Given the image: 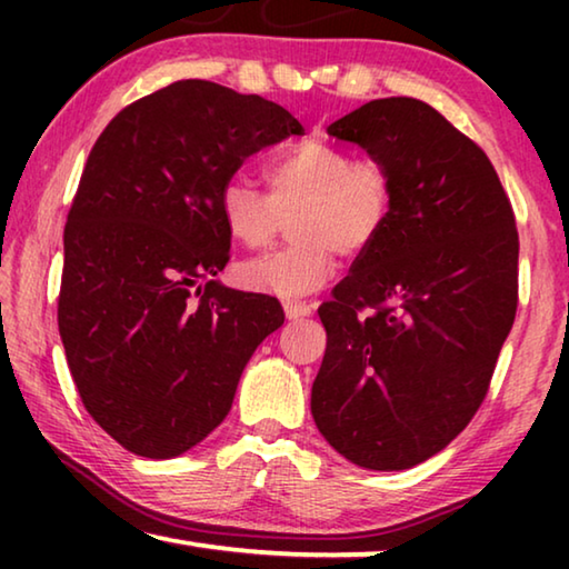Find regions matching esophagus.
<instances>
[{
	"label": "esophagus",
	"instance_id": "esophagus-1",
	"mask_svg": "<svg viewBox=\"0 0 569 569\" xmlns=\"http://www.w3.org/2000/svg\"><path fill=\"white\" fill-rule=\"evenodd\" d=\"M283 308H286L288 319H293V321L306 319V316H311V311H313V306L306 303V301H286Z\"/></svg>",
	"mask_w": 569,
	"mask_h": 569
}]
</instances>
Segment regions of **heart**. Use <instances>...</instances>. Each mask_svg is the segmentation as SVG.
<instances>
[{
  "label": "heart",
  "mask_w": 569,
  "mask_h": 569,
  "mask_svg": "<svg viewBox=\"0 0 569 569\" xmlns=\"http://www.w3.org/2000/svg\"><path fill=\"white\" fill-rule=\"evenodd\" d=\"M266 178L268 192L240 172L228 176L218 213L238 243L263 248L296 210L293 243L240 266L248 288L281 298L319 291L339 268V253L356 258L377 243L397 206V182L381 160L353 158L319 138L288 148Z\"/></svg>",
  "instance_id": "b5f03b06"
}]
</instances>
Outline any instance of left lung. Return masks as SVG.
Instances as JSON below:
<instances>
[{
	"label": "left lung",
	"instance_id": "8db88e82",
	"mask_svg": "<svg viewBox=\"0 0 569 569\" xmlns=\"http://www.w3.org/2000/svg\"><path fill=\"white\" fill-rule=\"evenodd\" d=\"M397 182L387 230L319 308L323 439L363 469L435 457L475 417L517 313L519 238L492 162L445 114L383 98L329 124Z\"/></svg>",
	"mask_w": 569,
	"mask_h": 569
}]
</instances>
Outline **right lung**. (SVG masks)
Wrapping results in <instances>:
<instances>
[{
	"mask_svg": "<svg viewBox=\"0 0 569 569\" xmlns=\"http://www.w3.org/2000/svg\"><path fill=\"white\" fill-rule=\"evenodd\" d=\"M301 122L281 104L180 80L110 120L64 226L57 323L90 417L132 455L178 457L233 407L246 363L283 323L278 298L220 286L218 190Z\"/></svg>",
	"mask_w": 569,
	"mask_h": 569,
	"instance_id": "add662e5",
	"label": "right lung"
}]
</instances>
